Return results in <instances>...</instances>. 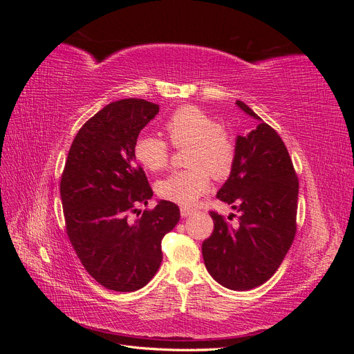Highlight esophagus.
Returning <instances> with one entry per match:
<instances>
[{
	"instance_id": "1",
	"label": "esophagus",
	"mask_w": 354,
	"mask_h": 354,
	"mask_svg": "<svg viewBox=\"0 0 354 354\" xmlns=\"http://www.w3.org/2000/svg\"><path fill=\"white\" fill-rule=\"evenodd\" d=\"M196 209H194V208H181V217H189L190 214H194Z\"/></svg>"
}]
</instances>
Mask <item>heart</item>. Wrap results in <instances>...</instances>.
Wrapping results in <instances>:
<instances>
[{
	"label": "heart",
	"mask_w": 354,
	"mask_h": 354,
	"mask_svg": "<svg viewBox=\"0 0 354 354\" xmlns=\"http://www.w3.org/2000/svg\"><path fill=\"white\" fill-rule=\"evenodd\" d=\"M164 128L176 149L189 147L186 153L189 168L159 180L156 194L165 201L189 207L209 190V174L217 181L230 177L236 164V140L216 118L196 106L176 109ZM134 156L145 169L156 173L168 165L171 147L164 138L145 134L134 143Z\"/></svg>",
	"instance_id": "1"
}]
</instances>
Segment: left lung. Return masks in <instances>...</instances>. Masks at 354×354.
I'll return each mask as SVG.
<instances>
[{
  "mask_svg": "<svg viewBox=\"0 0 354 354\" xmlns=\"http://www.w3.org/2000/svg\"><path fill=\"white\" fill-rule=\"evenodd\" d=\"M239 108L260 120L243 102ZM236 164L217 198L238 209L236 223L209 211L214 230L202 243L209 274L223 286L246 291L279 269L297 233L298 177L288 149L263 121L236 140Z\"/></svg>",
  "mask_w": 354,
  "mask_h": 354,
  "instance_id": "left-lung-1",
  "label": "left lung"
}]
</instances>
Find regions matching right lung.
I'll return each mask as SVG.
<instances>
[{
    "label": "right lung",
    "instance_id": "obj_1",
    "mask_svg": "<svg viewBox=\"0 0 354 354\" xmlns=\"http://www.w3.org/2000/svg\"><path fill=\"white\" fill-rule=\"evenodd\" d=\"M158 112L143 99L106 104L75 136L60 178L73 250L93 279L116 292L137 291L152 279L162 261L160 241L180 220L169 201L129 218L153 195L134 143Z\"/></svg>",
    "mask_w": 354,
    "mask_h": 354
}]
</instances>
